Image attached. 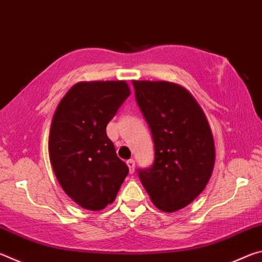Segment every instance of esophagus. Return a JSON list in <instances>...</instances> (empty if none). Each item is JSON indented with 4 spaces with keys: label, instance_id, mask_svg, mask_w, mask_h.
<instances>
[{
    "label": "esophagus",
    "instance_id": "1",
    "mask_svg": "<svg viewBox=\"0 0 262 262\" xmlns=\"http://www.w3.org/2000/svg\"><path fill=\"white\" fill-rule=\"evenodd\" d=\"M127 165H128V167H129V173H134V170H135L134 159H129V161H127Z\"/></svg>",
    "mask_w": 262,
    "mask_h": 262
}]
</instances>
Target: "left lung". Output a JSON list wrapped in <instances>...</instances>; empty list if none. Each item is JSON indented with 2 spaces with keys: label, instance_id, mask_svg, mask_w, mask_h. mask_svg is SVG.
<instances>
[{
  "label": "left lung",
  "instance_id": "8db88e82",
  "mask_svg": "<svg viewBox=\"0 0 262 262\" xmlns=\"http://www.w3.org/2000/svg\"><path fill=\"white\" fill-rule=\"evenodd\" d=\"M135 99L148 122L155 158L137 174L155 206L176 211L205 189L215 162L214 139L200 105L170 82L134 81Z\"/></svg>",
  "mask_w": 262,
  "mask_h": 262
}]
</instances>
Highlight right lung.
Returning <instances> with one entry per match:
<instances>
[{
    "instance_id": "right-lung-1",
    "label": "right lung",
    "mask_w": 262,
    "mask_h": 262,
    "mask_svg": "<svg viewBox=\"0 0 262 262\" xmlns=\"http://www.w3.org/2000/svg\"><path fill=\"white\" fill-rule=\"evenodd\" d=\"M129 95L123 81L77 83L53 117L48 141L53 170L66 194L85 209L112 203L129 171L106 134Z\"/></svg>"
}]
</instances>
